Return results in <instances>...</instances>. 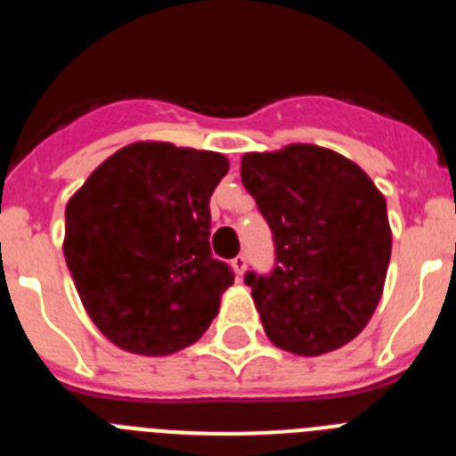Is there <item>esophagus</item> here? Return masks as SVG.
<instances>
[{
    "label": "esophagus",
    "instance_id": "obj_1",
    "mask_svg": "<svg viewBox=\"0 0 456 456\" xmlns=\"http://www.w3.org/2000/svg\"><path fill=\"white\" fill-rule=\"evenodd\" d=\"M231 267H232V272L237 273V276H241V273L247 272V257L237 256L235 260H232V263H231Z\"/></svg>",
    "mask_w": 456,
    "mask_h": 456
}]
</instances>
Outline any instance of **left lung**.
Instances as JSON below:
<instances>
[{
    "instance_id": "left-lung-1",
    "label": "left lung",
    "mask_w": 456,
    "mask_h": 456,
    "mask_svg": "<svg viewBox=\"0 0 456 456\" xmlns=\"http://www.w3.org/2000/svg\"><path fill=\"white\" fill-rule=\"evenodd\" d=\"M241 183L276 247L269 276L247 273L267 338L297 356L345 347L384 292L393 248L384 193L352 159L313 143L247 152Z\"/></svg>"
}]
</instances>
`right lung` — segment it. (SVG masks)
<instances>
[{"label": "right lung", "mask_w": 456, "mask_h": 456, "mask_svg": "<svg viewBox=\"0 0 456 456\" xmlns=\"http://www.w3.org/2000/svg\"><path fill=\"white\" fill-rule=\"evenodd\" d=\"M228 168L221 152L136 141L72 193L63 256L116 347L168 356L208 331L235 278L209 251V196Z\"/></svg>", "instance_id": "right-lung-1"}]
</instances>
